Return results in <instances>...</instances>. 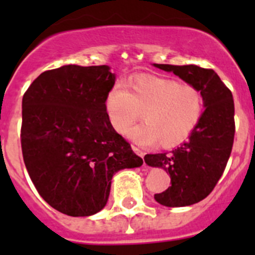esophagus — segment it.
<instances>
[{"label":"esophagus","instance_id":"obj_1","mask_svg":"<svg viewBox=\"0 0 255 255\" xmlns=\"http://www.w3.org/2000/svg\"><path fill=\"white\" fill-rule=\"evenodd\" d=\"M132 149H133V151H134L135 154H138V155H139V156H142V158H144V155H145V153H144L143 150H140V149L138 148V146L133 145V146H132Z\"/></svg>","mask_w":255,"mask_h":255}]
</instances>
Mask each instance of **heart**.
I'll return each instance as SVG.
<instances>
[{
  "label": "heart",
  "mask_w": 255,
  "mask_h": 255,
  "mask_svg": "<svg viewBox=\"0 0 255 255\" xmlns=\"http://www.w3.org/2000/svg\"><path fill=\"white\" fill-rule=\"evenodd\" d=\"M110 122L117 132L127 133L143 118L145 123L133 128L129 137L143 145L160 143L170 148L186 140L204 117L206 101L201 89L174 79L138 76L130 82L117 81L105 100Z\"/></svg>",
  "instance_id": "b5f03b06"
}]
</instances>
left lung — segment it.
<instances>
[{"instance_id": "obj_1", "label": "left lung", "mask_w": 255, "mask_h": 255, "mask_svg": "<svg viewBox=\"0 0 255 255\" xmlns=\"http://www.w3.org/2000/svg\"><path fill=\"white\" fill-rule=\"evenodd\" d=\"M154 66L171 71L187 84L200 87L205 95L204 117L189 140L169 153L144 156L148 165L170 174V186L154 195V199L168 207L190 206L212 192L230 159L236 132L232 92L212 69L169 64Z\"/></svg>"}]
</instances>
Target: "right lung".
<instances>
[{
    "label": "right lung",
    "instance_id": "right-lung-1",
    "mask_svg": "<svg viewBox=\"0 0 255 255\" xmlns=\"http://www.w3.org/2000/svg\"><path fill=\"white\" fill-rule=\"evenodd\" d=\"M115 79L107 65H65L40 74L23 95L25 168L44 201L64 215L101 211L113 174L143 164L107 116Z\"/></svg>",
    "mask_w": 255,
    "mask_h": 255
}]
</instances>
